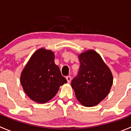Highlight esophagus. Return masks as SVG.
Returning <instances> with one entry per match:
<instances>
[{"instance_id": "esophagus-1", "label": "esophagus", "mask_w": 131, "mask_h": 131, "mask_svg": "<svg viewBox=\"0 0 131 131\" xmlns=\"http://www.w3.org/2000/svg\"><path fill=\"white\" fill-rule=\"evenodd\" d=\"M66 79H67L68 83L70 82L71 80H72V77H71V76H67V77H66Z\"/></svg>"}]
</instances>
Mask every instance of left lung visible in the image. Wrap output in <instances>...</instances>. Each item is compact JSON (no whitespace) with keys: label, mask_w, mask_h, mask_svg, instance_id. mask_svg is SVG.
Wrapping results in <instances>:
<instances>
[{"label":"left lung","mask_w":131,"mask_h":131,"mask_svg":"<svg viewBox=\"0 0 131 131\" xmlns=\"http://www.w3.org/2000/svg\"><path fill=\"white\" fill-rule=\"evenodd\" d=\"M80 68L71 85L78 101L84 106L98 105L109 94L113 75L101 56L92 49L79 54Z\"/></svg>","instance_id":"left-lung-1"}]
</instances>
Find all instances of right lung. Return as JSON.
<instances>
[{"instance_id": "right-lung-1", "label": "right lung", "mask_w": 131, "mask_h": 131, "mask_svg": "<svg viewBox=\"0 0 131 131\" xmlns=\"http://www.w3.org/2000/svg\"><path fill=\"white\" fill-rule=\"evenodd\" d=\"M51 50H37L22 70L20 82L25 92L34 101L46 103L53 98L61 85L67 83L54 63Z\"/></svg>"}]
</instances>
